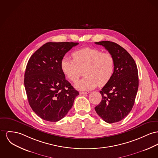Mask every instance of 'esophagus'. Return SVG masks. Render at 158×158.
Returning a JSON list of instances; mask_svg holds the SVG:
<instances>
[{"label": "esophagus", "instance_id": "34e87169", "mask_svg": "<svg viewBox=\"0 0 158 158\" xmlns=\"http://www.w3.org/2000/svg\"><path fill=\"white\" fill-rule=\"evenodd\" d=\"M89 94V92H88V91H86V92H80V95H86V94Z\"/></svg>", "mask_w": 158, "mask_h": 158}]
</instances>
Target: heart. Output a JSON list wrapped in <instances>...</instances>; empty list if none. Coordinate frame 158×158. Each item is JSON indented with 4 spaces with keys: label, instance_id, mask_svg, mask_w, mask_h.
Wrapping results in <instances>:
<instances>
[{
    "label": "heart",
    "instance_id": "obj_1",
    "mask_svg": "<svg viewBox=\"0 0 158 158\" xmlns=\"http://www.w3.org/2000/svg\"><path fill=\"white\" fill-rule=\"evenodd\" d=\"M72 56L73 60L63 58L60 66L63 74L74 83L84 72L85 77L75 85L78 90H91L98 85L103 86L111 78L115 68V59L111 53L84 48L75 51Z\"/></svg>",
    "mask_w": 158,
    "mask_h": 158
}]
</instances>
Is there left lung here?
I'll return each instance as SVG.
<instances>
[{
    "label": "left lung",
    "instance_id": "left-lung-1",
    "mask_svg": "<svg viewBox=\"0 0 158 158\" xmlns=\"http://www.w3.org/2000/svg\"><path fill=\"white\" fill-rule=\"evenodd\" d=\"M105 47L115 59V68L110 80L99 92L102 100L95 108L105 122L113 123L124 118L131 111L138 88V73L134 59L115 42H95Z\"/></svg>",
    "mask_w": 158,
    "mask_h": 158
}]
</instances>
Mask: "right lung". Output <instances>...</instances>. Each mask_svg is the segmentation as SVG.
Wrapping results in <instances>:
<instances>
[{
  "label": "right lung",
  "instance_id": "add662e5",
  "mask_svg": "<svg viewBox=\"0 0 158 158\" xmlns=\"http://www.w3.org/2000/svg\"><path fill=\"white\" fill-rule=\"evenodd\" d=\"M78 42H47L32 54L24 83L29 105L43 120L55 122L67 114L79 95L66 79L60 63Z\"/></svg>",
  "mask_w": 158,
  "mask_h": 158
}]
</instances>
